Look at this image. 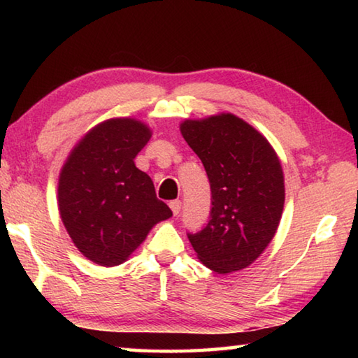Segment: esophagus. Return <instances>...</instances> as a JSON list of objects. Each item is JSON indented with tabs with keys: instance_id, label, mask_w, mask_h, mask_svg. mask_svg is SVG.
<instances>
[{
	"instance_id": "34e87169",
	"label": "esophagus",
	"mask_w": 358,
	"mask_h": 358,
	"mask_svg": "<svg viewBox=\"0 0 358 358\" xmlns=\"http://www.w3.org/2000/svg\"><path fill=\"white\" fill-rule=\"evenodd\" d=\"M169 205H171V210H172V213L175 216L180 215V211H181V202L180 201H172Z\"/></svg>"
}]
</instances>
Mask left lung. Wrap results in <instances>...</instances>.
I'll return each mask as SVG.
<instances>
[{
	"instance_id": "8db88e82",
	"label": "left lung",
	"mask_w": 358,
	"mask_h": 358,
	"mask_svg": "<svg viewBox=\"0 0 358 358\" xmlns=\"http://www.w3.org/2000/svg\"><path fill=\"white\" fill-rule=\"evenodd\" d=\"M181 136L210 180L207 226L187 234L199 260L220 275L251 265L273 240L284 208V175L268 141L232 113L185 120Z\"/></svg>"
}]
</instances>
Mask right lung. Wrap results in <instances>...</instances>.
Instances as JSON below:
<instances>
[{
  "instance_id": "right-lung-1",
  "label": "right lung",
  "mask_w": 358,
  "mask_h": 358,
  "mask_svg": "<svg viewBox=\"0 0 358 358\" xmlns=\"http://www.w3.org/2000/svg\"><path fill=\"white\" fill-rule=\"evenodd\" d=\"M150 137L138 120H106L78 141L59 172V216L77 250L94 264H123L155 224L172 216L134 164Z\"/></svg>"
}]
</instances>
